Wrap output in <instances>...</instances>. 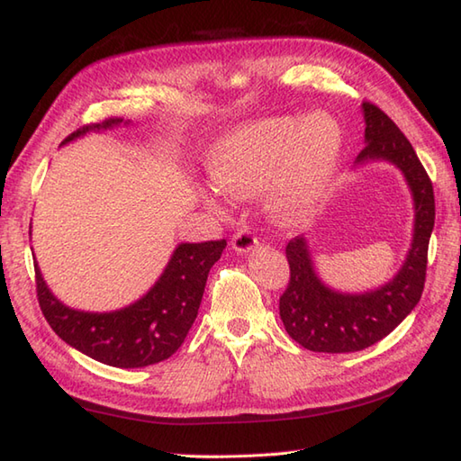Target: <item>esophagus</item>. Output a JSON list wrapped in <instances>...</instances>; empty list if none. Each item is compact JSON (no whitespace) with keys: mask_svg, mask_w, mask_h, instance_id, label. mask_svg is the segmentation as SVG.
Returning a JSON list of instances; mask_svg holds the SVG:
<instances>
[{"mask_svg":"<svg viewBox=\"0 0 461 461\" xmlns=\"http://www.w3.org/2000/svg\"><path fill=\"white\" fill-rule=\"evenodd\" d=\"M258 246V236L251 231L249 225H241V228L233 233L231 238V248L238 253H249Z\"/></svg>","mask_w":461,"mask_h":461,"instance_id":"esophagus-1","label":"esophagus"}]
</instances>
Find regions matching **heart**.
I'll return each mask as SVG.
<instances>
[{"mask_svg": "<svg viewBox=\"0 0 461 461\" xmlns=\"http://www.w3.org/2000/svg\"><path fill=\"white\" fill-rule=\"evenodd\" d=\"M339 152L340 131L329 114H312L305 122L283 116L228 136L212 154L210 174L221 192L240 198L276 177L271 212L281 221H299L317 208Z\"/></svg>", "mask_w": 461, "mask_h": 461, "instance_id": "heart-1", "label": "heart"}]
</instances>
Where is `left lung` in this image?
Listing matches in <instances>:
<instances>
[{
    "instance_id": "1",
    "label": "left lung",
    "mask_w": 461,
    "mask_h": 461,
    "mask_svg": "<svg viewBox=\"0 0 461 461\" xmlns=\"http://www.w3.org/2000/svg\"><path fill=\"white\" fill-rule=\"evenodd\" d=\"M362 113L366 146L357 162L388 160L402 170L416 205L414 240L398 276L365 295H347L322 285L305 240L293 238L287 243L291 276L279 297V315L289 337L312 352H355L372 347L410 315L424 291L428 243L436 218L432 180L412 144L384 111L365 101Z\"/></svg>"
}]
</instances>
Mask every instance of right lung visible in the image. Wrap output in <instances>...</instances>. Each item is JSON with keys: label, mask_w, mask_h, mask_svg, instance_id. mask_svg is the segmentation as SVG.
<instances>
[{"label": "right lung", "mask_w": 461, "mask_h": 461, "mask_svg": "<svg viewBox=\"0 0 461 461\" xmlns=\"http://www.w3.org/2000/svg\"><path fill=\"white\" fill-rule=\"evenodd\" d=\"M121 122L122 119L109 116L101 122L85 124L68 134L63 144L89 131H106ZM225 246V240L180 243L156 285L140 301L113 312L68 309L47 289L35 263L39 307L67 345L103 365L119 368L156 365L170 358L188 337L198 317L208 273Z\"/></svg>", "instance_id": "1"}]
</instances>
